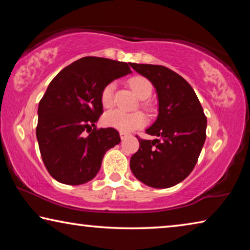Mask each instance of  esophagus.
<instances>
[{
    "label": "esophagus",
    "mask_w": 250,
    "mask_h": 250,
    "mask_svg": "<svg viewBox=\"0 0 250 250\" xmlns=\"http://www.w3.org/2000/svg\"><path fill=\"white\" fill-rule=\"evenodd\" d=\"M129 133L128 132H124V131H120V138H121V140H125V139L126 138V137H129Z\"/></svg>",
    "instance_id": "34e87169"
}]
</instances>
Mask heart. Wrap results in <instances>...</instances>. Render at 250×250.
<instances>
[{"instance_id": "obj_1", "label": "heart", "mask_w": 250, "mask_h": 250, "mask_svg": "<svg viewBox=\"0 0 250 250\" xmlns=\"http://www.w3.org/2000/svg\"><path fill=\"white\" fill-rule=\"evenodd\" d=\"M129 86L135 96L140 99L149 98L152 92V84L146 78L142 76H134L129 80ZM115 83H109L103 88L100 94L101 104L104 108H110L113 104V91H115ZM146 108L149 105L146 104ZM146 116L141 111L125 112L121 110H111L104 117V124L113 129H117L124 132L133 131L146 124Z\"/></svg>"}]
</instances>
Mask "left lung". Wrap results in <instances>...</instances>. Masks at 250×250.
Listing matches in <instances>:
<instances>
[{"instance_id":"left-lung-1","label":"left lung","mask_w":250,"mask_h":250,"mask_svg":"<svg viewBox=\"0 0 250 250\" xmlns=\"http://www.w3.org/2000/svg\"><path fill=\"white\" fill-rule=\"evenodd\" d=\"M129 64L152 83L159 103L156 120L146 130L156 139L137 137L140 147L131 156L130 168L143 184L171 188L195 167L206 139V117L195 91L179 74L164 66Z\"/></svg>"}]
</instances>
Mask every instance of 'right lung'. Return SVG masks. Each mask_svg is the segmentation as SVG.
Returning <instances> with one entry per match:
<instances>
[{
	"mask_svg": "<svg viewBox=\"0 0 250 250\" xmlns=\"http://www.w3.org/2000/svg\"><path fill=\"white\" fill-rule=\"evenodd\" d=\"M131 73L126 62L90 56L65 67L50 82L39 104L36 137L55 180L67 185L87 183L99 172L105 152L119 145L116 129H96L103 113L100 94L105 84Z\"/></svg>",
	"mask_w": 250,
	"mask_h": 250,
	"instance_id": "obj_1",
	"label": "right lung"
}]
</instances>
